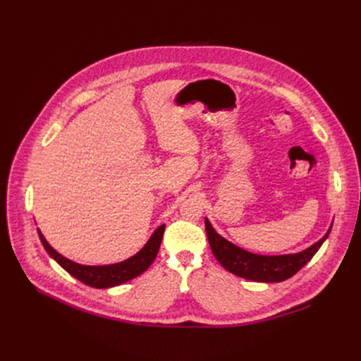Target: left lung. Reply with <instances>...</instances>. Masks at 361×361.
<instances>
[{"label": "left lung", "mask_w": 361, "mask_h": 361, "mask_svg": "<svg viewBox=\"0 0 361 361\" xmlns=\"http://www.w3.org/2000/svg\"><path fill=\"white\" fill-rule=\"evenodd\" d=\"M204 225L212 253L222 267L237 276L256 282H281L295 275L306 263L312 260L332 228L331 226L324 238H320L317 243L310 245L309 249L300 253L283 256H260L245 252L221 237L214 230V226L207 218H204Z\"/></svg>", "instance_id": "1"}]
</instances>
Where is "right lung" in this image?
I'll return each mask as SVG.
<instances>
[{
	"label": "right lung",
	"mask_w": 361,
	"mask_h": 361,
	"mask_svg": "<svg viewBox=\"0 0 361 361\" xmlns=\"http://www.w3.org/2000/svg\"><path fill=\"white\" fill-rule=\"evenodd\" d=\"M164 231H165V225L158 226L155 233L152 234V237L146 243L145 247L137 255H135L124 262L114 263V264H105V267H86V264L71 262V260L66 259L64 256H61L60 253H56L48 244L45 237L42 235V233L37 230V233H39V238L44 244L45 250L49 253V256L56 263H59L61 268H64L71 276L78 278L79 281L86 283V286L93 287V288L116 287V286H120V283H123V282H127L133 278L139 276L140 274H143L150 267L152 262L155 260V257L159 252Z\"/></svg>",
	"instance_id": "add662e5"
}]
</instances>
